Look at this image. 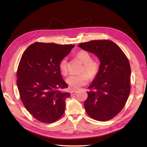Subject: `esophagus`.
Instances as JSON below:
<instances>
[{
  "mask_svg": "<svg viewBox=\"0 0 147 147\" xmlns=\"http://www.w3.org/2000/svg\"><path fill=\"white\" fill-rule=\"evenodd\" d=\"M70 94L72 95V96H73V95H75V94H76V93L77 92V91H74V90H70Z\"/></svg>",
  "mask_w": 147,
  "mask_h": 147,
  "instance_id": "esophagus-1",
  "label": "esophagus"
}]
</instances>
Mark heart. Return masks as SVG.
Returning a JSON list of instances; mask_svg holds the SVG:
<instances>
[{
	"instance_id": "1",
	"label": "heart",
	"mask_w": 147,
	"mask_h": 147,
	"mask_svg": "<svg viewBox=\"0 0 147 147\" xmlns=\"http://www.w3.org/2000/svg\"><path fill=\"white\" fill-rule=\"evenodd\" d=\"M77 56L83 64L82 72L88 73L91 78L94 77L99 70L100 64L99 61L92 60L90 53L84 50L78 52ZM67 59L64 57L61 60L59 64V68L63 74H65L67 72ZM87 73L83 72L78 75H70L67 78L66 82L71 88L73 90H77L88 83L89 76Z\"/></svg>"
}]
</instances>
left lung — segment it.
<instances>
[{
  "mask_svg": "<svg viewBox=\"0 0 147 147\" xmlns=\"http://www.w3.org/2000/svg\"><path fill=\"white\" fill-rule=\"evenodd\" d=\"M83 50L100 60L99 72L88 87L84 109L92 118L106 121L114 118L125 105L130 92L131 67L123 51L109 40L80 43Z\"/></svg>",
  "mask_w": 147,
  "mask_h": 147,
  "instance_id": "8db88e82",
  "label": "left lung"
}]
</instances>
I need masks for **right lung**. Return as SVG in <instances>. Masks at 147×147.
I'll list each match as a JSON object with an SVG mask.
<instances>
[{"label": "right lung", "mask_w": 147, "mask_h": 147, "mask_svg": "<svg viewBox=\"0 0 147 147\" xmlns=\"http://www.w3.org/2000/svg\"><path fill=\"white\" fill-rule=\"evenodd\" d=\"M74 45L35 42L21 56L17 70V86L26 109L35 119L52 123L64 112L70 93L63 79L59 64Z\"/></svg>", "instance_id": "right-lung-1"}]
</instances>
